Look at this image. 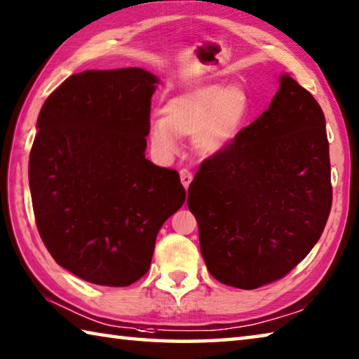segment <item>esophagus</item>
Segmentation results:
<instances>
[{"label": "esophagus", "instance_id": "esophagus-1", "mask_svg": "<svg viewBox=\"0 0 359 359\" xmlns=\"http://www.w3.org/2000/svg\"><path fill=\"white\" fill-rule=\"evenodd\" d=\"M179 174H180V182H182V185H184L185 188L190 187L191 180H193V174H191V171H188V169H185V168H184V169H180Z\"/></svg>", "mask_w": 359, "mask_h": 359}]
</instances>
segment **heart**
I'll use <instances>...</instances> for the list:
<instances>
[{
    "mask_svg": "<svg viewBox=\"0 0 359 359\" xmlns=\"http://www.w3.org/2000/svg\"><path fill=\"white\" fill-rule=\"evenodd\" d=\"M248 113L243 88L212 84L169 100L149 122V141L160 157H169L177 151V135H194L201 154H215L233 141Z\"/></svg>",
    "mask_w": 359,
    "mask_h": 359,
    "instance_id": "obj_1",
    "label": "heart"
}]
</instances>
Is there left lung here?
I'll return each instance as SVG.
<instances>
[{"label":"left lung","mask_w":359,"mask_h":359,"mask_svg":"<svg viewBox=\"0 0 359 359\" xmlns=\"http://www.w3.org/2000/svg\"><path fill=\"white\" fill-rule=\"evenodd\" d=\"M279 81L270 108L202 161L188 188L208 271L245 290L295 269L333 202L322 108L292 76Z\"/></svg>","instance_id":"obj_1"}]
</instances>
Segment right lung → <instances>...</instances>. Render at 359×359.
Here are the masks:
<instances>
[{
	"mask_svg": "<svg viewBox=\"0 0 359 359\" xmlns=\"http://www.w3.org/2000/svg\"><path fill=\"white\" fill-rule=\"evenodd\" d=\"M157 76L86 70L45 100L29 154L36 226L57 264L126 287L151 266L163 223L185 202L175 169L144 157Z\"/></svg>",
	"mask_w": 359,
	"mask_h": 359,
	"instance_id": "obj_1",
	"label": "right lung"
}]
</instances>
